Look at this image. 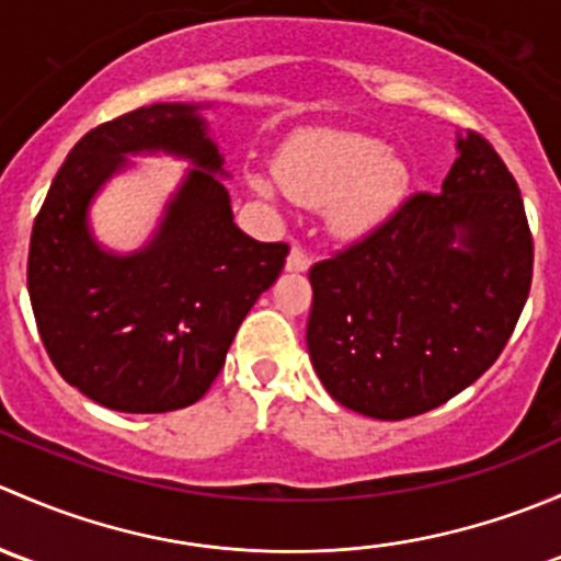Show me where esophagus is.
Instances as JSON below:
<instances>
[{"label": "esophagus", "instance_id": "obj_1", "mask_svg": "<svg viewBox=\"0 0 561 561\" xmlns=\"http://www.w3.org/2000/svg\"><path fill=\"white\" fill-rule=\"evenodd\" d=\"M309 265H312V257L301 247H293L290 254H287L285 268L293 271V274H301V271H309Z\"/></svg>", "mask_w": 561, "mask_h": 561}]
</instances>
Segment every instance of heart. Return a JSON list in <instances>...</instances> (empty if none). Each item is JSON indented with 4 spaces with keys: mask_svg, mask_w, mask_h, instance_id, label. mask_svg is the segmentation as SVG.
<instances>
[{
    "mask_svg": "<svg viewBox=\"0 0 561 561\" xmlns=\"http://www.w3.org/2000/svg\"><path fill=\"white\" fill-rule=\"evenodd\" d=\"M276 179L287 197L309 208L328 206V225L339 239H360L380 228L404 201L410 173L386 144L360 133L322 129L293 140L276 160ZM257 195H274L265 175L249 173Z\"/></svg>",
    "mask_w": 561,
    "mask_h": 561,
    "instance_id": "obj_1",
    "label": "heart"
}]
</instances>
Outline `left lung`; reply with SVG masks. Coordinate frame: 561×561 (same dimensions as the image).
Returning a JSON list of instances; mask_svg holds the SVG:
<instances>
[{"instance_id":"left-lung-1","label":"left lung","mask_w":561,"mask_h":561,"mask_svg":"<svg viewBox=\"0 0 561 561\" xmlns=\"http://www.w3.org/2000/svg\"><path fill=\"white\" fill-rule=\"evenodd\" d=\"M439 195L417 192L386 225L309 271L307 347L328 393L404 421L472 386L505 350L531 285L516 179L480 135L456 140Z\"/></svg>"}]
</instances>
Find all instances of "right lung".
Wrapping results in <instances>:
<instances>
[{
    "mask_svg": "<svg viewBox=\"0 0 561 561\" xmlns=\"http://www.w3.org/2000/svg\"><path fill=\"white\" fill-rule=\"evenodd\" d=\"M197 103H154L83 135L32 228L37 331L56 371L116 412H171L211 388L241 320L282 274L287 244H260L233 222L225 157ZM190 161L152 239L105 250L88 222L93 197L129 156Z\"/></svg>",
    "mask_w": 561,
    "mask_h": 561,
    "instance_id": "1",
    "label": "right lung"
}]
</instances>
